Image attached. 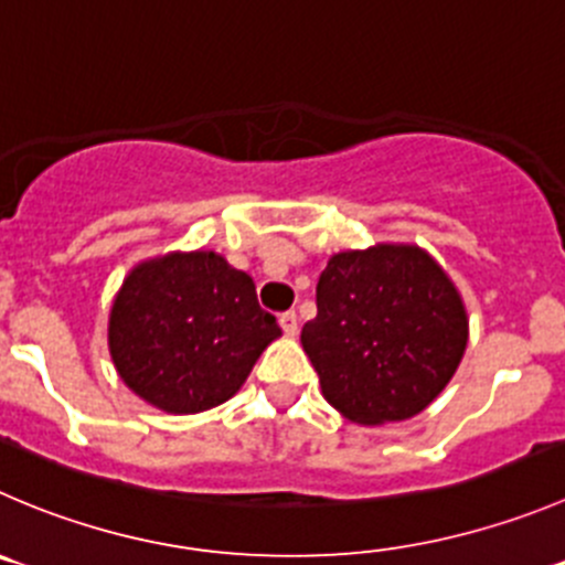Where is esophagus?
Wrapping results in <instances>:
<instances>
[{
  "mask_svg": "<svg viewBox=\"0 0 565 565\" xmlns=\"http://www.w3.org/2000/svg\"><path fill=\"white\" fill-rule=\"evenodd\" d=\"M279 327H282V332L286 335H297L299 332V319L294 310H286V313H279Z\"/></svg>",
  "mask_w": 565,
  "mask_h": 565,
  "instance_id": "esophagus-1",
  "label": "esophagus"
}]
</instances>
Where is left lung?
Instances as JSON below:
<instances>
[{
	"mask_svg": "<svg viewBox=\"0 0 565 565\" xmlns=\"http://www.w3.org/2000/svg\"><path fill=\"white\" fill-rule=\"evenodd\" d=\"M469 321L452 279L416 246L341 252L316 286L302 347L321 394L358 424L422 413L452 380Z\"/></svg>",
	"mask_w": 565,
	"mask_h": 565,
	"instance_id": "8db88e82",
	"label": "left lung"
}]
</instances>
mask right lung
<instances>
[{
    "mask_svg": "<svg viewBox=\"0 0 565 565\" xmlns=\"http://www.w3.org/2000/svg\"><path fill=\"white\" fill-rule=\"evenodd\" d=\"M277 335V319L257 305L249 274L216 252L132 268L107 330L121 380L166 413L227 402Z\"/></svg>",
    "mask_w": 565,
    "mask_h": 565,
    "instance_id": "right-lung-1",
    "label": "right lung"
}]
</instances>
